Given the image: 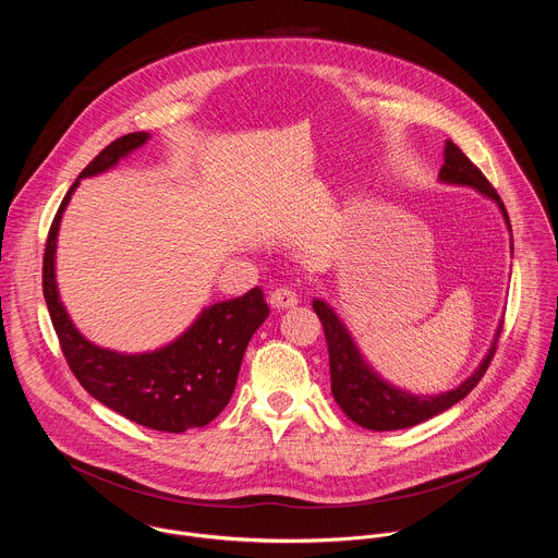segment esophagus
<instances>
[{
    "instance_id": "obj_1",
    "label": "esophagus",
    "mask_w": 558,
    "mask_h": 558,
    "mask_svg": "<svg viewBox=\"0 0 558 558\" xmlns=\"http://www.w3.org/2000/svg\"><path fill=\"white\" fill-rule=\"evenodd\" d=\"M269 304L274 308H291V306L298 304V295H295V291H291L287 287H280V289H274L269 293Z\"/></svg>"
}]
</instances>
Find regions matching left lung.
Wrapping results in <instances>:
<instances>
[{"label":"left lung","instance_id":"1","mask_svg":"<svg viewBox=\"0 0 558 558\" xmlns=\"http://www.w3.org/2000/svg\"><path fill=\"white\" fill-rule=\"evenodd\" d=\"M437 179H439V183H446V185L472 187L482 196L497 203V207L506 220V227L512 235L510 218H508V211H506L499 194L488 183V179L480 172V168H474L470 158L452 141H446L444 166H441ZM512 250L514 247H512V238H510V252ZM313 311L317 313V317H320V323L325 327V336H327V344H329V371H331L333 400L338 402V407L344 411V415L351 422H355L362 428L377 430V433L417 426V424L448 411L457 402H461L463 397L476 384H480V379L488 371L490 360L497 349L499 333H501V325H499L495 331L493 344H490L488 353L484 355V360L480 362V366H476L457 388L439 392V395H415L404 388H397L395 384L384 379L368 364V360L362 355L360 347L355 344L351 331L340 320V315L336 313V308L329 302L315 298Z\"/></svg>","mask_w":558,"mask_h":558}]
</instances>
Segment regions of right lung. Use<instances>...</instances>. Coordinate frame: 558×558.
<instances>
[{"mask_svg": "<svg viewBox=\"0 0 558 558\" xmlns=\"http://www.w3.org/2000/svg\"><path fill=\"white\" fill-rule=\"evenodd\" d=\"M149 138V132H132L112 141L63 196L44 254V298L68 366L97 402L145 428L185 433L207 426L231 400L245 349L269 317L263 291L254 287L241 298L205 306L166 347L121 353L90 342L78 331L57 289L59 225L78 181L112 170Z\"/></svg>", "mask_w": 558, "mask_h": 558, "instance_id": "add662e5", "label": "right lung"}]
</instances>
